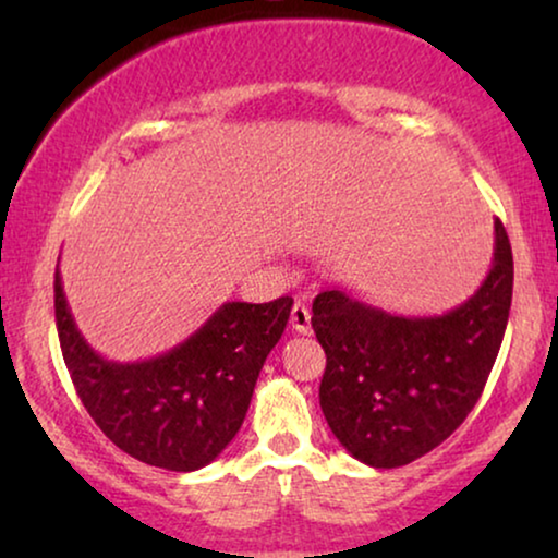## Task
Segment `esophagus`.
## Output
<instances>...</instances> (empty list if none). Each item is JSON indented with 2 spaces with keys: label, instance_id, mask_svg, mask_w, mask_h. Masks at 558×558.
I'll return each mask as SVG.
<instances>
[{
  "label": "esophagus",
  "instance_id": "obj_1",
  "mask_svg": "<svg viewBox=\"0 0 558 558\" xmlns=\"http://www.w3.org/2000/svg\"><path fill=\"white\" fill-rule=\"evenodd\" d=\"M310 310L304 302H296L292 307V317H289V323H292V330L300 332V335H310L312 332V323H310Z\"/></svg>",
  "mask_w": 558,
  "mask_h": 558
}]
</instances>
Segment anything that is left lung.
I'll return each mask as SVG.
<instances>
[{
    "instance_id": "obj_1",
    "label": "left lung",
    "mask_w": 558,
    "mask_h": 558,
    "mask_svg": "<svg viewBox=\"0 0 558 558\" xmlns=\"http://www.w3.org/2000/svg\"><path fill=\"white\" fill-rule=\"evenodd\" d=\"M510 300L513 251L498 218L490 271L447 315H393L340 287L317 294L312 330L327 355L319 407L340 445L378 470L439 447L483 393Z\"/></svg>"
}]
</instances>
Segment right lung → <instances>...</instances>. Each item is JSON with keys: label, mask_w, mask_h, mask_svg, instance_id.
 <instances>
[{"label": "right lung", "mask_w": 558, "mask_h": 558, "mask_svg": "<svg viewBox=\"0 0 558 558\" xmlns=\"http://www.w3.org/2000/svg\"><path fill=\"white\" fill-rule=\"evenodd\" d=\"M292 304V296L264 304L226 302L167 353L117 363L83 340L56 271L60 350L83 407L119 449L172 472L205 468L239 434Z\"/></svg>", "instance_id": "obj_1"}]
</instances>
